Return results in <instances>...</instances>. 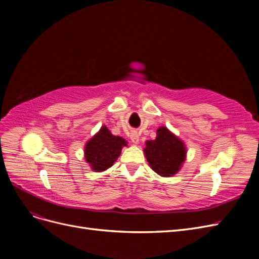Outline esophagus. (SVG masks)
I'll list each match as a JSON object with an SVG mask.
<instances>
[{"label":"esophagus","instance_id":"1","mask_svg":"<svg viewBox=\"0 0 259 259\" xmlns=\"http://www.w3.org/2000/svg\"><path fill=\"white\" fill-rule=\"evenodd\" d=\"M130 137H131V140H132L133 143H134V144H138V142H139V135L137 134L136 132H133Z\"/></svg>","mask_w":259,"mask_h":259}]
</instances>
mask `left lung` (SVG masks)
Here are the masks:
<instances>
[{
    "mask_svg": "<svg viewBox=\"0 0 259 259\" xmlns=\"http://www.w3.org/2000/svg\"><path fill=\"white\" fill-rule=\"evenodd\" d=\"M146 159L156 174L170 177L182 167L186 160V146L165 126L156 130V137L146 142Z\"/></svg>",
    "mask_w": 259,
    "mask_h": 259,
    "instance_id": "obj_1",
    "label": "left lung"
}]
</instances>
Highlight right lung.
I'll use <instances>...</instances> for the list:
<instances>
[{
	"instance_id": "add662e5",
	"label": "right lung",
	"mask_w": 259,
	"mask_h": 259,
	"mask_svg": "<svg viewBox=\"0 0 259 259\" xmlns=\"http://www.w3.org/2000/svg\"><path fill=\"white\" fill-rule=\"evenodd\" d=\"M124 146H127L126 140L112 135L104 125L97 134L86 143L84 147L85 160L94 171H104L113 165Z\"/></svg>"
}]
</instances>
